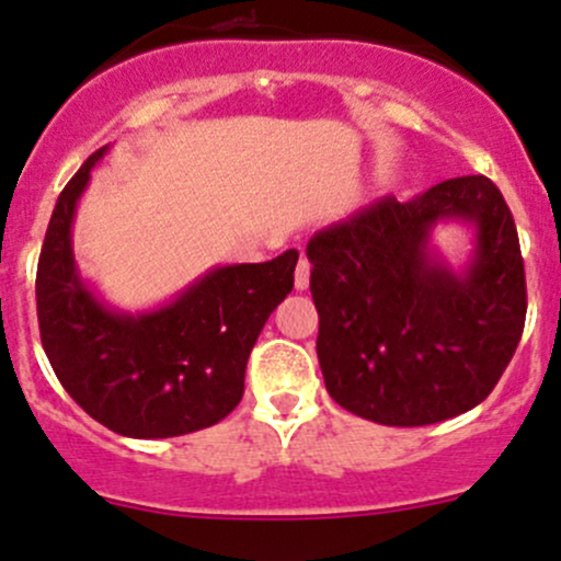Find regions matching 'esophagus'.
<instances>
[{
	"label": "esophagus",
	"mask_w": 561,
	"mask_h": 561,
	"mask_svg": "<svg viewBox=\"0 0 561 561\" xmlns=\"http://www.w3.org/2000/svg\"><path fill=\"white\" fill-rule=\"evenodd\" d=\"M311 279V263L306 257H300L298 268H296V290H306Z\"/></svg>",
	"instance_id": "obj_1"
}]
</instances>
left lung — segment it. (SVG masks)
Segmentation results:
<instances>
[{"label": "left lung", "instance_id": "1", "mask_svg": "<svg viewBox=\"0 0 561 561\" xmlns=\"http://www.w3.org/2000/svg\"><path fill=\"white\" fill-rule=\"evenodd\" d=\"M444 219L477 228L462 275L428 250ZM306 255L325 387L363 420L422 427L465 414L522 341V247L503 193L483 174L444 180L411 202L379 198L311 236Z\"/></svg>", "mask_w": 561, "mask_h": 561}]
</instances>
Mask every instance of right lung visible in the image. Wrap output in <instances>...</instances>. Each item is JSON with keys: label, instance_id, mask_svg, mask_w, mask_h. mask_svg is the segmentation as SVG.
I'll use <instances>...</instances> for the list:
<instances>
[{"label": "right lung", "instance_id": "obj_1", "mask_svg": "<svg viewBox=\"0 0 561 561\" xmlns=\"http://www.w3.org/2000/svg\"><path fill=\"white\" fill-rule=\"evenodd\" d=\"M107 147L67 182L37 263L43 350L75 403L126 438H174L239 405L252 346L296 282L298 250L265 263L220 265L161 309L112 311L80 279L72 220Z\"/></svg>", "mask_w": 561, "mask_h": 561}]
</instances>
